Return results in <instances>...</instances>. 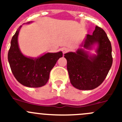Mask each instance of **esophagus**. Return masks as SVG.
<instances>
[{
  "label": "esophagus",
  "instance_id": "obj_1",
  "mask_svg": "<svg viewBox=\"0 0 122 122\" xmlns=\"http://www.w3.org/2000/svg\"><path fill=\"white\" fill-rule=\"evenodd\" d=\"M68 49L67 48H62V52H63V54H65L66 53V52H67L68 51Z\"/></svg>",
  "mask_w": 122,
  "mask_h": 122
}]
</instances>
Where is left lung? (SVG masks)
I'll use <instances>...</instances> for the list:
<instances>
[{
	"label": "left lung",
	"instance_id": "8db88e82",
	"mask_svg": "<svg viewBox=\"0 0 122 122\" xmlns=\"http://www.w3.org/2000/svg\"><path fill=\"white\" fill-rule=\"evenodd\" d=\"M94 44L97 45L96 55L90 56L83 48L64 54L70 82L77 89L90 90L99 87L112 67L111 43L104 30L97 26L92 35H87L81 46L91 50Z\"/></svg>",
	"mask_w": 122,
	"mask_h": 122
}]
</instances>
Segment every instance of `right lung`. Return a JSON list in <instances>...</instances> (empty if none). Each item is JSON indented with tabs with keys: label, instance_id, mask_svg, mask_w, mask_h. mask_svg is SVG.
I'll list each match as a JSON object with an SVG mask.
<instances>
[{
	"label": "right lung",
	"instance_id": "obj_1",
	"mask_svg": "<svg viewBox=\"0 0 122 122\" xmlns=\"http://www.w3.org/2000/svg\"><path fill=\"white\" fill-rule=\"evenodd\" d=\"M30 23V22H29ZM12 38L8 52V61L13 76L19 83L28 87H40L46 84L53 68L62 52L48 53L38 58L27 57L20 52L18 42L19 30Z\"/></svg>",
	"mask_w": 122,
	"mask_h": 122
}]
</instances>
